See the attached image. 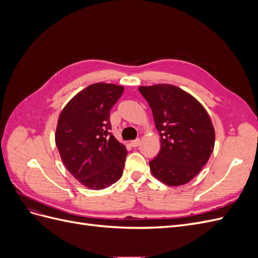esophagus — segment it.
Masks as SVG:
<instances>
[{
	"label": "esophagus",
	"mask_w": 258,
	"mask_h": 258,
	"mask_svg": "<svg viewBox=\"0 0 258 258\" xmlns=\"http://www.w3.org/2000/svg\"><path fill=\"white\" fill-rule=\"evenodd\" d=\"M140 143H141V140L140 139H137V140H134V141L130 142V145L132 147H138L140 145Z\"/></svg>",
	"instance_id": "1"
}]
</instances>
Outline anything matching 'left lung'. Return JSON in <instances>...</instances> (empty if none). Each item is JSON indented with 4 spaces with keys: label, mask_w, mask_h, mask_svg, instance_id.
<instances>
[{
    "label": "left lung",
    "mask_w": 258,
    "mask_h": 258,
    "mask_svg": "<svg viewBox=\"0 0 258 258\" xmlns=\"http://www.w3.org/2000/svg\"><path fill=\"white\" fill-rule=\"evenodd\" d=\"M160 136L152 174L163 184L188 183L207 165L214 150L215 131L206 108L188 92L169 84L141 86Z\"/></svg>",
    "instance_id": "obj_1"
}]
</instances>
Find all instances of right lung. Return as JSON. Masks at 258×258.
<instances>
[{"label": "right lung", "instance_id": "obj_1", "mask_svg": "<svg viewBox=\"0 0 258 258\" xmlns=\"http://www.w3.org/2000/svg\"><path fill=\"white\" fill-rule=\"evenodd\" d=\"M122 86L96 83L77 93L61 111L54 141L66 168L90 189H103L122 175L126 146L110 134V111Z\"/></svg>", "mask_w": 258, "mask_h": 258}]
</instances>
